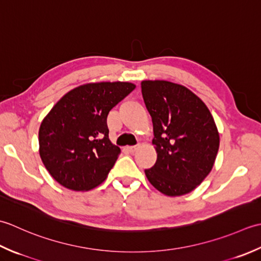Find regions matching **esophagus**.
I'll return each mask as SVG.
<instances>
[{
  "instance_id": "esophagus-1",
  "label": "esophagus",
  "mask_w": 261,
  "mask_h": 261,
  "mask_svg": "<svg viewBox=\"0 0 261 261\" xmlns=\"http://www.w3.org/2000/svg\"><path fill=\"white\" fill-rule=\"evenodd\" d=\"M138 148H140V145H136V146H127V151L129 153H135Z\"/></svg>"
}]
</instances>
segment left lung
I'll list each match as a JSON object with an SVG mask.
<instances>
[{
	"label": "left lung",
	"instance_id": "8db88e82",
	"mask_svg": "<svg viewBox=\"0 0 261 261\" xmlns=\"http://www.w3.org/2000/svg\"><path fill=\"white\" fill-rule=\"evenodd\" d=\"M152 117L153 145L158 158L145 175L169 197L189 194L212 171L220 134L210 109L188 88L164 80L141 83Z\"/></svg>",
	"mask_w": 261,
	"mask_h": 261
}]
</instances>
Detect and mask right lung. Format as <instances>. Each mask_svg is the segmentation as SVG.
<instances>
[{
  "mask_svg": "<svg viewBox=\"0 0 261 261\" xmlns=\"http://www.w3.org/2000/svg\"><path fill=\"white\" fill-rule=\"evenodd\" d=\"M136 88L130 82H95L57 101L39 127V155L63 187L88 191L102 184L120 154L109 140L107 116Z\"/></svg>",
  "mask_w": 261,
  "mask_h": 261,
  "instance_id": "right-lung-1",
  "label": "right lung"
}]
</instances>
